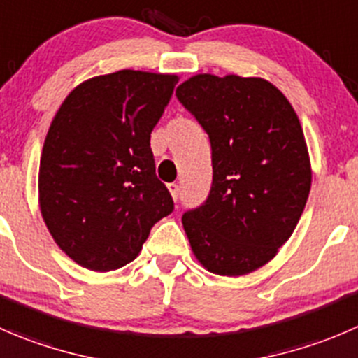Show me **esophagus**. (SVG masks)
<instances>
[{
	"mask_svg": "<svg viewBox=\"0 0 358 358\" xmlns=\"http://www.w3.org/2000/svg\"><path fill=\"white\" fill-rule=\"evenodd\" d=\"M168 189H169V194H171L173 199L178 201V196H180V187H178V183H169Z\"/></svg>",
	"mask_w": 358,
	"mask_h": 358,
	"instance_id": "34e87169",
	"label": "esophagus"
}]
</instances>
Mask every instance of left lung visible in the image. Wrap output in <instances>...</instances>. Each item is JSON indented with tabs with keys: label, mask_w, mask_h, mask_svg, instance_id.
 Returning a JSON list of instances; mask_svg holds the SVG:
<instances>
[{
	"label": "left lung",
	"mask_w": 358,
	"mask_h": 358,
	"mask_svg": "<svg viewBox=\"0 0 358 358\" xmlns=\"http://www.w3.org/2000/svg\"><path fill=\"white\" fill-rule=\"evenodd\" d=\"M176 98L210 136L213 166L206 203L182 217L190 248L210 273L248 275L285 245L310 196L299 117L259 76L199 73Z\"/></svg>",
	"instance_id": "left-lung-1"
}]
</instances>
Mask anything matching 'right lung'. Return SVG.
Listing matches in <instances>:
<instances>
[{
	"mask_svg": "<svg viewBox=\"0 0 358 358\" xmlns=\"http://www.w3.org/2000/svg\"><path fill=\"white\" fill-rule=\"evenodd\" d=\"M176 83V75L134 69L92 76L52 119L38 203L54 241L78 266L99 273L126 266L173 211L150 133Z\"/></svg>",
	"mask_w": 358,
	"mask_h": 358,
	"instance_id": "right-lung-1",
	"label": "right lung"
}]
</instances>
